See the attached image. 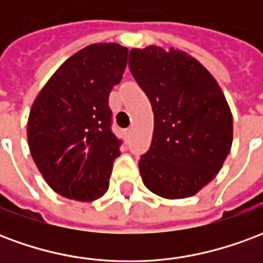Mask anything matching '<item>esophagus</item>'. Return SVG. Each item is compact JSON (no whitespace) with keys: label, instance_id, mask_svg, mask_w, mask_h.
<instances>
[{"label":"esophagus","instance_id":"34e87169","mask_svg":"<svg viewBox=\"0 0 263 263\" xmlns=\"http://www.w3.org/2000/svg\"><path fill=\"white\" fill-rule=\"evenodd\" d=\"M132 134V128H128V129H125V135L126 137H129Z\"/></svg>","mask_w":263,"mask_h":263}]
</instances>
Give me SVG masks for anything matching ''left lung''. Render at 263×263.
<instances>
[{"mask_svg":"<svg viewBox=\"0 0 263 263\" xmlns=\"http://www.w3.org/2000/svg\"><path fill=\"white\" fill-rule=\"evenodd\" d=\"M129 70L154 109L151 148L139 159L143 184L160 197H192L220 172L232 145V114L198 60L159 46L132 49Z\"/></svg>","mask_w":263,"mask_h":263,"instance_id":"left-lung-1","label":"left lung"}]
</instances>
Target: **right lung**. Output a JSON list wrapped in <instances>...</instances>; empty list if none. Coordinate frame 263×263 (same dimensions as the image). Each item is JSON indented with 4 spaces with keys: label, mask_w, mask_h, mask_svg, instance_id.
<instances>
[{
    "label": "right lung",
    "mask_w": 263,
    "mask_h": 263,
    "mask_svg": "<svg viewBox=\"0 0 263 263\" xmlns=\"http://www.w3.org/2000/svg\"><path fill=\"white\" fill-rule=\"evenodd\" d=\"M126 60L128 49L118 43L81 49L54 71L32 105L29 151L43 179L63 197L92 201L108 190L121 154L108 97Z\"/></svg>",
    "instance_id": "obj_1"
}]
</instances>
